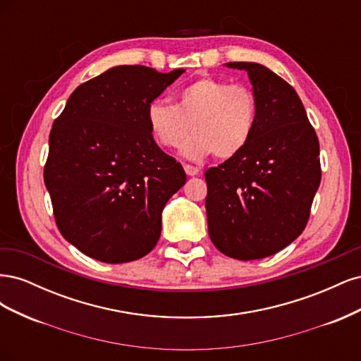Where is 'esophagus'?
Returning <instances> with one entry per match:
<instances>
[{
	"mask_svg": "<svg viewBox=\"0 0 361 361\" xmlns=\"http://www.w3.org/2000/svg\"><path fill=\"white\" fill-rule=\"evenodd\" d=\"M183 170H185V173L188 174V176H195V174L200 173V169L195 167V166H191V164H185Z\"/></svg>",
	"mask_w": 361,
	"mask_h": 361,
	"instance_id": "esophagus-1",
	"label": "esophagus"
}]
</instances>
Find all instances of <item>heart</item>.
I'll use <instances>...</instances> for the list:
<instances>
[{
  "mask_svg": "<svg viewBox=\"0 0 361 361\" xmlns=\"http://www.w3.org/2000/svg\"><path fill=\"white\" fill-rule=\"evenodd\" d=\"M146 122L161 147H178L190 125L194 134L180 147L183 157L200 161L215 154L233 158L247 147L257 122V97L244 84L203 76L176 92V102L152 101Z\"/></svg>",
  "mask_w": 361,
  "mask_h": 361,
  "instance_id": "heart-1",
  "label": "heart"
}]
</instances>
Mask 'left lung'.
<instances>
[{
  "label": "left lung",
  "mask_w": 361,
  "mask_h": 361,
  "mask_svg": "<svg viewBox=\"0 0 361 361\" xmlns=\"http://www.w3.org/2000/svg\"><path fill=\"white\" fill-rule=\"evenodd\" d=\"M244 69L257 97V122L247 147L206 170L207 231L223 255L264 259L288 247L309 221L321 183L319 141L297 92L257 63Z\"/></svg>",
  "instance_id": "8db88e82"
}]
</instances>
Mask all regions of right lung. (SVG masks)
Listing matches in <instances>:
<instances>
[{
	"mask_svg": "<svg viewBox=\"0 0 361 361\" xmlns=\"http://www.w3.org/2000/svg\"><path fill=\"white\" fill-rule=\"evenodd\" d=\"M183 69L117 66L76 87L54 120L43 170L64 239L106 264L146 256L187 174L152 137L147 105Z\"/></svg>",
	"mask_w": 361,
	"mask_h": 361,
	"instance_id": "obj_1",
	"label": "right lung"
}]
</instances>
